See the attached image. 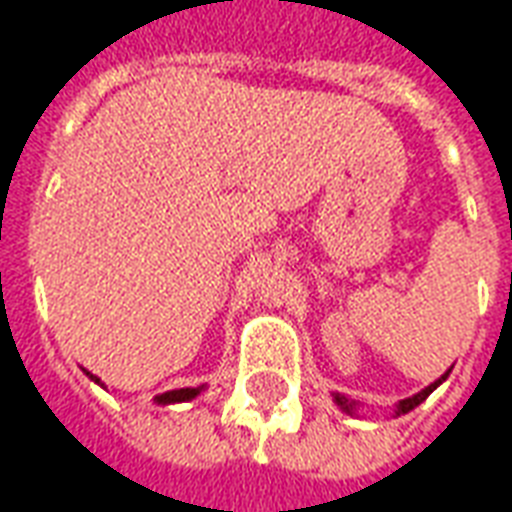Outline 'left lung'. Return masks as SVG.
Returning <instances> with one entry per match:
<instances>
[{
  "label": "left lung",
  "mask_w": 512,
  "mask_h": 512,
  "mask_svg": "<svg viewBox=\"0 0 512 512\" xmlns=\"http://www.w3.org/2000/svg\"><path fill=\"white\" fill-rule=\"evenodd\" d=\"M446 376H449V370H446ZM446 376H440L438 382H435V384H429V387H426V390H421V393H418V396L404 398V401H401V404H398V412H410V410H415V407H418V404H421V401H426V398H429V393H432V390H435V387H438V384L443 382V379H446ZM334 401H337V404H340V407H343L345 412H351V410H354V401H348V398L340 396V393H334Z\"/></svg>",
  "instance_id": "8db88e82"
}]
</instances>
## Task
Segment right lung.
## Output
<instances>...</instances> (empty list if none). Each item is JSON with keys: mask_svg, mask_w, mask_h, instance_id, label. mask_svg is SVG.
I'll use <instances>...</instances> for the list:
<instances>
[{"mask_svg": "<svg viewBox=\"0 0 512 512\" xmlns=\"http://www.w3.org/2000/svg\"><path fill=\"white\" fill-rule=\"evenodd\" d=\"M91 376V373H88ZM94 382H100L97 376H91ZM200 390H195V387H183V390H169V393H164V396H158V404H172V401H189V398H195Z\"/></svg>", "mask_w": 512, "mask_h": 512, "instance_id": "right-lung-1", "label": "right lung"}]
</instances>
